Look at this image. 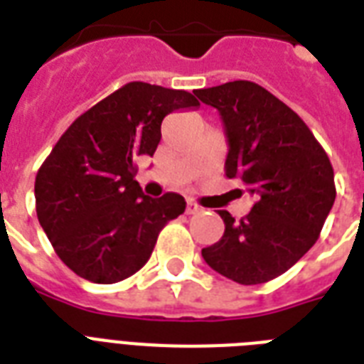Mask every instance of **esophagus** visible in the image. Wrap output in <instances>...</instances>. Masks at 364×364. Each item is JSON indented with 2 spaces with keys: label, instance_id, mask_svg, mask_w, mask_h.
Listing matches in <instances>:
<instances>
[{
  "label": "esophagus",
  "instance_id": "esophagus-1",
  "mask_svg": "<svg viewBox=\"0 0 364 364\" xmlns=\"http://www.w3.org/2000/svg\"><path fill=\"white\" fill-rule=\"evenodd\" d=\"M202 211V205H198L194 200H188L187 202V213L188 215H194V213H200Z\"/></svg>",
  "mask_w": 364,
  "mask_h": 364
}]
</instances>
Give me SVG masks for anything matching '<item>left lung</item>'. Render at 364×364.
Returning a JSON list of instances; mask_svg holds the SVG:
<instances>
[{"mask_svg": "<svg viewBox=\"0 0 364 364\" xmlns=\"http://www.w3.org/2000/svg\"><path fill=\"white\" fill-rule=\"evenodd\" d=\"M194 94L221 115L228 143L225 173L238 177L255 196L240 221L219 211L225 234L202 249V257L242 285L270 282L319 238L336 198L331 160L306 122L257 82L232 81Z\"/></svg>", "mask_w": 364, "mask_h": 364, "instance_id": "left-lung-1", "label": "left lung"}]
</instances>
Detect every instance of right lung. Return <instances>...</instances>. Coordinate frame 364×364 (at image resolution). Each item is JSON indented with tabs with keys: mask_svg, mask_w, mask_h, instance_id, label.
Here are the masks:
<instances>
[{
	"mask_svg": "<svg viewBox=\"0 0 364 364\" xmlns=\"http://www.w3.org/2000/svg\"><path fill=\"white\" fill-rule=\"evenodd\" d=\"M185 90L128 82L62 134L36 177L39 225L70 270L92 283L136 274L160 230L185 211L181 194H143L134 159L153 156L166 115L194 109Z\"/></svg>",
	"mask_w": 364,
	"mask_h": 364,
	"instance_id": "add662e5",
	"label": "right lung"
}]
</instances>
